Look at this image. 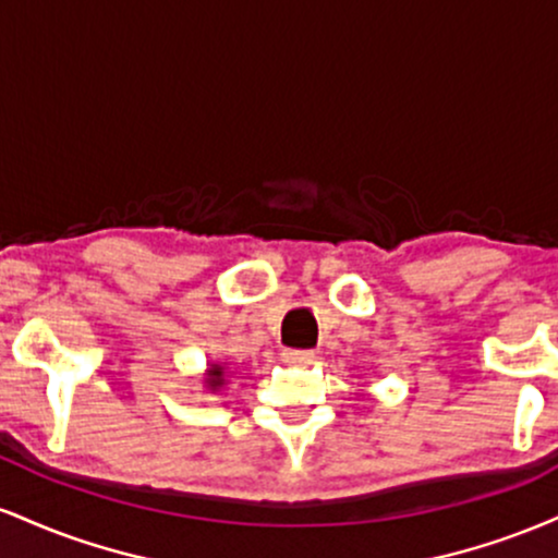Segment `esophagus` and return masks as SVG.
<instances>
[{
  "label": "esophagus",
  "mask_w": 558,
  "mask_h": 558,
  "mask_svg": "<svg viewBox=\"0 0 558 558\" xmlns=\"http://www.w3.org/2000/svg\"><path fill=\"white\" fill-rule=\"evenodd\" d=\"M315 360V354L312 351H304V349H286L283 351V362L288 364H310Z\"/></svg>",
  "instance_id": "esophagus-1"
}]
</instances>
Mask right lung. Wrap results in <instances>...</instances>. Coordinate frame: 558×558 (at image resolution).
Returning <instances> with one entry per match:
<instances>
[{
	"mask_svg": "<svg viewBox=\"0 0 558 558\" xmlns=\"http://www.w3.org/2000/svg\"><path fill=\"white\" fill-rule=\"evenodd\" d=\"M207 383H209V386H213V388L220 386V383H222V367H213V369H209Z\"/></svg>",
	"mask_w": 558,
	"mask_h": 558,
	"instance_id": "obj_1",
	"label": "right lung"
}]
</instances>
